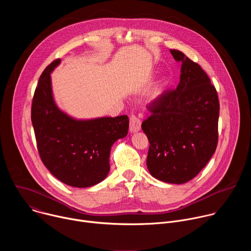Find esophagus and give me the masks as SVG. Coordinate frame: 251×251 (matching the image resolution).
<instances>
[{"label": "esophagus", "mask_w": 251, "mask_h": 251, "mask_svg": "<svg viewBox=\"0 0 251 251\" xmlns=\"http://www.w3.org/2000/svg\"><path fill=\"white\" fill-rule=\"evenodd\" d=\"M140 129H141V120L136 116L132 115L130 117V131L132 133H136L140 131Z\"/></svg>", "instance_id": "34e87169"}]
</instances>
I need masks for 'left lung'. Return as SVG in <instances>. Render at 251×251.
<instances>
[{
	"mask_svg": "<svg viewBox=\"0 0 251 251\" xmlns=\"http://www.w3.org/2000/svg\"><path fill=\"white\" fill-rule=\"evenodd\" d=\"M181 61L180 83L162 93L142 123L150 147L147 168L158 180L185 184L207 164L218 145L220 102L202 68L182 51L170 50Z\"/></svg>",
	"mask_w": 251,
	"mask_h": 251,
	"instance_id": "obj_1",
	"label": "left lung"
}]
</instances>
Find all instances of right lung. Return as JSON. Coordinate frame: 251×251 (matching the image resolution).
<instances>
[{
  "label": "right lung",
  "mask_w": 251,
  "mask_h": 251,
  "mask_svg": "<svg viewBox=\"0 0 251 251\" xmlns=\"http://www.w3.org/2000/svg\"><path fill=\"white\" fill-rule=\"evenodd\" d=\"M60 62L61 59L52 61L39 79L31 123L47 169L67 186L88 188L108 175L111 147L127 136L129 118L122 115L77 119L61 110L53 97L50 75Z\"/></svg>",
  "instance_id": "right-lung-1"
}]
</instances>
